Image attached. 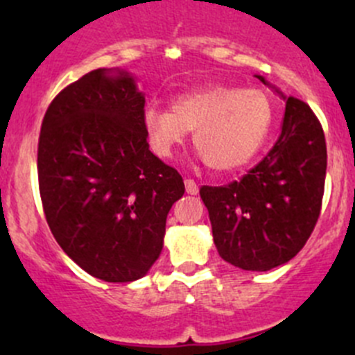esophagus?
<instances>
[{
	"label": "esophagus",
	"instance_id": "esophagus-1",
	"mask_svg": "<svg viewBox=\"0 0 355 355\" xmlns=\"http://www.w3.org/2000/svg\"><path fill=\"white\" fill-rule=\"evenodd\" d=\"M185 191H187V194L196 196L199 192V185L192 178H185Z\"/></svg>",
	"mask_w": 355,
	"mask_h": 355
}]
</instances>
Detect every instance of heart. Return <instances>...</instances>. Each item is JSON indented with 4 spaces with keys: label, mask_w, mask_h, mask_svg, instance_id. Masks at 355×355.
Returning a JSON list of instances; mask_svg holds the SVG:
<instances>
[{
    "label": "heart",
    "mask_w": 355,
    "mask_h": 355,
    "mask_svg": "<svg viewBox=\"0 0 355 355\" xmlns=\"http://www.w3.org/2000/svg\"><path fill=\"white\" fill-rule=\"evenodd\" d=\"M273 123L270 98L257 89L213 85L171 101V111L148 106L142 114L146 139L157 157L168 159L194 130L192 142L214 171L249 163L266 141Z\"/></svg>",
    "instance_id": "obj_1"
}]
</instances>
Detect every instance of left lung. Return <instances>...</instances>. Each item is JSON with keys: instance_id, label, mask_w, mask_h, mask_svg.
Masks as SVG:
<instances>
[{"instance_id": "1", "label": "left lung", "mask_w": 355, "mask_h": 355, "mask_svg": "<svg viewBox=\"0 0 355 355\" xmlns=\"http://www.w3.org/2000/svg\"><path fill=\"white\" fill-rule=\"evenodd\" d=\"M277 92L287 105L271 151L241 180L199 191L218 254L247 271L273 270L297 256L316 227L323 202V127L306 103Z\"/></svg>"}]
</instances>
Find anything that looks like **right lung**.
I'll return each mask as SVG.
<instances>
[{
	"mask_svg": "<svg viewBox=\"0 0 355 355\" xmlns=\"http://www.w3.org/2000/svg\"><path fill=\"white\" fill-rule=\"evenodd\" d=\"M146 98L128 71L98 68L51 101L37 148L39 192L56 242L113 284L144 277L185 185L149 151Z\"/></svg>",
	"mask_w": 355,
	"mask_h": 355,
	"instance_id": "add662e5",
	"label": "right lung"
}]
</instances>
